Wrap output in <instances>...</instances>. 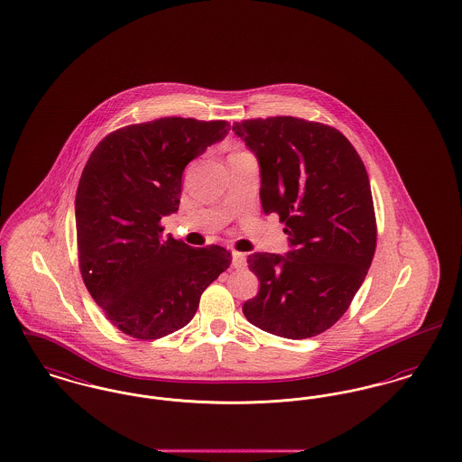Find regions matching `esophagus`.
Wrapping results in <instances>:
<instances>
[{
    "mask_svg": "<svg viewBox=\"0 0 462 462\" xmlns=\"http://www.w3.org/2000/svg\"><path fill=\"white\" fill-rule=\"evenodd\" d=\"M232 265L234 269H245V254L241 251H232Z\"/></svg>",
    "mask_w": 462,
    "mask_h": 462,
    "instance_id": "34e87169",
    "label": "esophagus"
}]
</instances>
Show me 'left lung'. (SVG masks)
<instances>
[{
  "label": "left lung",
  "mask_w": 462,
  "mask_h": 462,
  "mask_svg": "<svg viewBox=\"0 0 462 462\" xmlns=\"http://www.w3.org/2000/svg\"><path fill=\"white\" fill-rule=\"evenodd\" d=\"M260 162L265 215L286 225V256L253 253L260 291L243 305L260 329L301 340L335 325L363 284L377 247L365 163L335 127L297 116L236 122Z\"/></svg>",
  "instance_id": "1"
}]
</instances>
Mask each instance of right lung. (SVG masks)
I'll list each match as a JSON object with an SVG mask.
<instances>
[{"mask_svg": "<svg viewBox=\"0 0 462 462\" xmlns=\"http://www.w3.org/2000/svg\"><path fill=\"white\" fill-rule=\"evenodd\" d=\"M225 120L163 116L109 133L77 190L83 282L111 325L155 340L189 325L204 290L232 263L221 247L162 236L180 208L185 167L228 134Z\"/></svg>", "mask_w": 462, "mask_h": 462, "instance_id": "add662e5", "label": "right lung"}]
</instances>
